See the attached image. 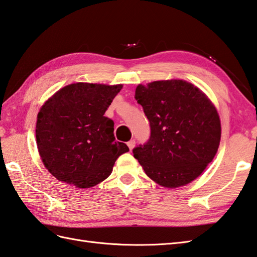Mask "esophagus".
Segmentation results:
<instances>
[{
  "instance_id": "esophagus-1",
  "label": "esophagus",
  "mask_w": 257,
  "mask_h": 257,
  "mask_svg": "<svg viewBox=\"0 0 257 257\" xmlns=\"http://www.w3.org/2000/svg\"><path fill=\"white\" fill-rule=\"evenodd\" d=\"M127 145H128V147H129V149L133 150V149L135 148V146H136V141H135V140H130V141H128Z\"/></svg>"
}]
</instances>
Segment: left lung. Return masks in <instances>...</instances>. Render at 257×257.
Instances as JSON below:
<instances>
[{
    "label": "left lung",
    "instance_id": "left-lung-1",
    "mask_svg": "<svg viewBox=\"0 0 257 257\" xmlns=\"http://www.w3.org/2000/svg\"><path fill=\"white\" fill-rule=\"evenodd\" d=\"M135 98L150 122L149 140L133 150L147 176L166 188L193 181L219 148L215 107L198 87L181 79L138 85Z\"/></svg>",
    "mask_w": 257,
    "mask_h": 257
}]
</instances>
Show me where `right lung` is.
Segmentation results:
<instances>
[{
    "mask_svg": "<svg viewBox=\"0 0 257 257\" xmlns=\"http://www.w3.org/2000/svg\"><path fill=\"white\" fill-rule=\"evenodd\" d=\"M122 85L76 83L55 92L37 114L36 143L45 168L62 182L80 189L107 179L114 161L128 152L116 141L105 117Z\"/></svg>",
    "mask_w": 257,
    "mask_h": 257,
    "instance_id": "obj_1",
    "label": "right lung"
}]
</instances>
